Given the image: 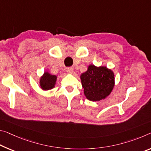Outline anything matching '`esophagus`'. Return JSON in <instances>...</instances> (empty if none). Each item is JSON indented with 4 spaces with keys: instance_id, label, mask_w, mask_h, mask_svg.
I'll return each mask as SVG.
<instances>
[{
    "instance_id": "obj_1",
    "label": "esophagus",
    "mask_w": 151,
    "mask_h": 151,
    "mask_svg": "<svg viewBox=\"0 0 151 151\" xmlns=\"http://www.w3.org/2000/svg\"><path fill=\"white\" fill-rule=\"evenodd\" d=\"M66 71L67 73L69 74H73V68L72 67H69V68H66Z\"/></svg>"
}]
</instances>
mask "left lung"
Masks as SVG:
<instances>
[{
	"label": "left lung",
	"mask_w": 151,
	"mask_h": 151,
	"mask_svg": "<svg viewBox=\"0 0 151 151\" xmlns=\"http://www.w3.org/2000/svg\"><path fill=\"white\" fill-rule=\"evenodd\" d=\"M84 95L88 100L99 101L108 97L115 86L114 73L106 66L90 64L80 76Z\"/></svg>",
	"instance_id": "obj_1"
}]
</instances>
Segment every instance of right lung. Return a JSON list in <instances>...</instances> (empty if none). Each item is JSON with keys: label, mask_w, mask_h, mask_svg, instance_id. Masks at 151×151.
Instances as JSON below:
<instances>
[{"label": "right lung", "mask_w": 151, "mask_h": 151, "mask_svg": "<svg viewBox=\"0 0 151 151\" xmlns=\"http://www.w3.org/2000/svg\"><path fill=\"white\" fill-rule=\"evenodd\" d=\"M58 76L51 75L49 72L45 71L40 79V87L43 91H48L55 87Z\"/></svg>", "instance_id": "obj_1"}]
</instances>
